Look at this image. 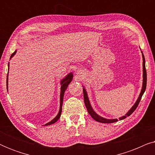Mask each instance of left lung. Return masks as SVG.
Wrapping results in <instances>:
<instances>
[{"label":"left lung","mask_w":155,"mask_h":155,"mask_svg":"<svg viewBox=\"0 0 155 155\" xmlns=\"http://www.w3.org/2000/svg\"><path fill=\"white\" fill-rule=\"evenodd\" d=\"M142 53H143V52H142ZM143 88H142L141 92H140V96L138 97V99H137V100L136 101V102H135V104L133 106V107L130 109V111H129L125 116L119 118V120L125 119V118H126V117H128V116H129L130 115V114H132L133 113V111H134L136 109L137 106H138L140 101V100H141L142 97H143L144 92H145V91L146 90V86H147V72H146L145 60V57H144L143 54ZM83 94H84V104H85V106H86V108H87V111H88L89 114H90V115L92 116V118H94V119L95 120H97V121L100 122V123H104V124H111V123H114V122L118 121V119H107V118H102L101 116H99L98 114H97L94 111V110L92 109V107H91L90 101H89V99H88V97H87V92H86V90H84V88H83Z\"/></svg>","instance_id":"obj_1"}]
</instances>
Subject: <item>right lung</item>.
<instances>
[{"mask_svg":"<svg viewBox=\"0 0 155 155\" xmlns=\"http://www.w3.org/2000/svg\"><path fill=\"white\" fill-rule=\"evenodd\" d=\"M16 51H15L13 54H12L11 56H10V58H11L15 54ZM8 66H9V64H8ZM73 74H72V73H69L68 75L66 77L64 78V79H63L62 80H61V97H60V99H61V101H60V110H59V112H58V115H57L56 117H55L54 119L51 120V121L48 122V124H46V126H48V125H51V124H54V123H56L57 120L59 119V118H60V116L61 115V111H62V105H63V96H64L65 91L66 90L68 86V84H70V82H71L72 79H73ZM7 87H8V75H7Z\"/></svg>","mask_w":155,"mask_h":155,"instance_id":"1","label":"right lung"}]
</instances>
